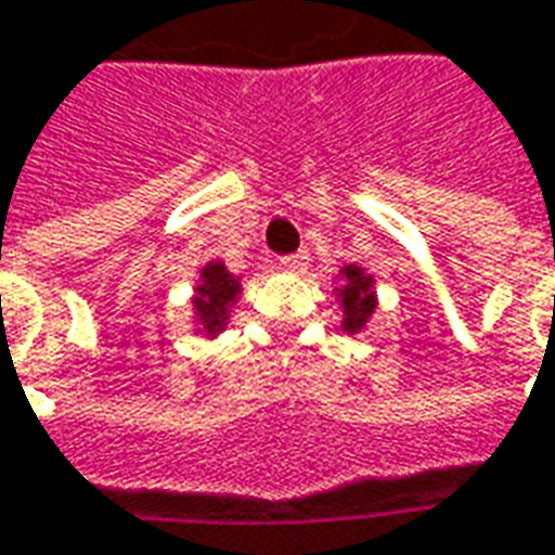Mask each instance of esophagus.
Masks as SVG:
<instances>
[{"label":"esophagus","mask_w":555,"mask_h":555,"mask_svg":"<svg viewBox=\"0 0 555 555\" xmlns=\"http://www.w3.org/2000/svg\"><path fill=\"white\" fill-rule=\"evenodd\" d=\"M279 267H282V270H288V273H300V270L307 267V255H304V251H297V255H285V258H279Z\"/></svg>","instance_id":"34e87169"}]
</instances>
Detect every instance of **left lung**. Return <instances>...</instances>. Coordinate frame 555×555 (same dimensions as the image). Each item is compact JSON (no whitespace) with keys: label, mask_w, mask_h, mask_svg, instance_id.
<instances>
[{"label":"left lung","mask_w":555,"mask_h":555,"mask_svg":"<svg viewBox=\"0 0 555 555\" xmlns=\"http://www.w3.org/2000/svg\"><path fill=\"white\" fill-rule=\"evenodd\" d=\"M373 285H376V279L364 270V267H358V263H346L340 267V273H337V300H340L343 309V331L349 334V337H356L361 334L367 322H371V315L376 312V292H373Z\"/></svg>","instance_id":"8db88e82"}]
</instances>
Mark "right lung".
<instances>
[{
    "label": "right lung",
    "mask_w": 555,
    "mask_h": 555,
    "mask_svg": "<svg viewBox=\"0 0 555 555\" xmlns=\"http://www.w3.org/2000/svg\"><path fill=\"white\" fill-rule=\"evenodd\" d=\"M243 294V279L233 276L224 261H209L199 267V282L191 297L194 307V331L206 337H218L230 322V309Z\"/></svg>",
    "instance_id": "add662e5"
}]
</instances>
